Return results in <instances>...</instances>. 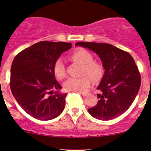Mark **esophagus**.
Instances as JSON below:
<instances>
[{
  "label": "esophagus",
  "mask_w": 151,
  "mask_h": 151,
  "mask_svg": "<svg viewBox=\"0 0 151 151\" xmlns=\"http://www.w3.org/2000/svg\"><path fill=\"white\" fill-rule=\"evenodd\" d=\"M80 93H81V95H82L83 96H87V95L89 94V92H80Z\"/></svg>",
  "instance_id": "esophagus-1"
}]
</instances>
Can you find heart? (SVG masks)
Returning <instances> with one entry per match:
<instances>
[{
	"label": "heart",
	"instance_id": "heart-1",
	"mask_svg": "<svg viewBox=\"0 0 151 151\" xmlns=\"http://www.w3.org/2000/svg\"><path fill=\"white\" fill-rule=\"evenodd\" d=\"M70 58L82 66L81 75L79 78H70L64 84L65 89L67 91H83L89 88L91 84L89 76L91 80H99L104 74V67L100 62L94 61L92 54L87 50L78 48L72 52ZM54 73L58 79H65L67 76L65 66L62 59H58L54 65Z\"/></svg>",
	"mask_w": 151,
	"mask_h": 151
}]
</instances>
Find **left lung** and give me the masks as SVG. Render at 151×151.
Listing matches in <instances>:
<instances>
[{
  "label": "left lung",
  "instance_id": "left-lung-1",
  "mask_svg": "<svg viewBox=\"0 0 151 151\" xmlns=\"http://www.w3.org/2000/svg\"><path fill=\"white\" fill-rule=\"evenodd\" d=\"M75 46L87 48L97 54L104 74L97 89V104L88 109L95 119L108 121L129 109L141 86V75L134 60L127 52L106 43L79 42Z\"/></svg>",
  "mask_w": 151,
  "mask_h": 151
}]
</instances>
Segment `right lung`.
<instances>
[{
	"label": "right lung",
	"mask_w": 151,
	"mask_h": 151,
	"mask_svg": "<svg viewBox=\"0 0 151 151\" xmlns=\"http://www.w3.org/2000/svg\"><path fill=\"white\" fill-rule=\"evenodd\" d=\"M72 43L42 41L15 56L10 70V89L18 104L27 114L40 121L60 116L67 93H61L54 65ZM53 90H56L53 92Z\"/></svg>",
	"instance_id": "right-lung-1"
}]
</instances>
